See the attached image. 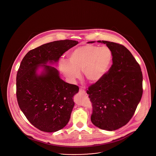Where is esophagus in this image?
<instances>
[{
  "label": "esophagus",
  "mask_w": 156,
  "mask_h": 156,
  "mask_svg": "<svg viewBox=\"0 0 156 156\" xmlns=\"http://www.w3.org/2000/svg\"><path fill=\"white\" fill-rule=\"evenodd\" d=\"M80 92L82 93V94H85L86 93L85 90L84 89H82V88H80Z\"/></svg>",
  "instance_id": "1"
}]
</instances>
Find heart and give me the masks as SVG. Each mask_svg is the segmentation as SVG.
Returning <instances> with one entry per match:
<instances>
[{
    "mask_svg": "<svg viewBox=\"0 0 156 156\" xmlns=\"http://www.w3.org/2000/svg\"><path fill=\"white\" fill-rule=\"evenodd\" d=\"M69 62L61 60L59 69L71 81L81 76L82 70L89 82L99 81L108 72L112 60V52L106 46L85 44L73 50L68 55Z\"/></svg>",
    "mask_w": 156,
    "mask_h": 156,
    "instance_id": "1",
    "label": "heart"
}]
</instances>
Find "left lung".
<instances>
[{
    "mask_svg": "<svg viewBox=\"0 0 156 156\" xmlns=\"http://www.w3.org/2000/svg\"><path fill=\"white\" fill-rule=\"evenodd\" d=\"M98 41L111 50L113 64L104 77L87 90L92 105L90 120L98 127L112 131L133 117L143 94V75L140 65L124 45Z\"/></svg>",
    "mask_w": 156,
    "mask_h": 156,
    "instance_id": "left-lung-1",
    "label": "left lung"
}]
</instances>
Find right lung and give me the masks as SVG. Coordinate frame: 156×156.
Returning a JSON list of instances; mask_svg holds the SVG:
<instances>
[{
	"instance_id": "1",
	"label": "right lung",
	"mask_w": 156,
	"mask_h": 156,
	"mask_svg": "<svg viewBox=\"0 0 156 156\" xmlns=\"http://www.w3.org/2000/svg\"><path fill=\"white\" fill-rule=\"evenodd\" d=\"M75 40L55 41L27 52L23 58L16 76V97L19 108L35 127L45 132H54L68 123L74 106L73 97L78 86L64 81L55 68L46 65L57 62ZM41 64L45 73L36 74Z\"/></svg>"
}]
</instances>
